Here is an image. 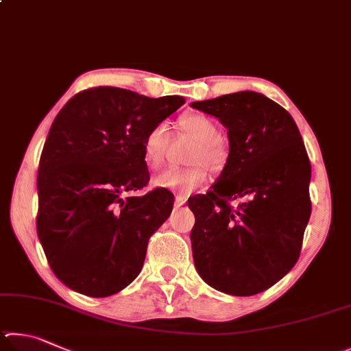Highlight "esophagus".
Listing matches in <instances>:
<instances>
[{
    "instance_id": "esophagus-1",
    "label": "esophagus",
    "mask_w": 351,
    "mask_h": 351,
    "mask_svg": "<svg viewBox=\"0 0 351 351\" xmlns=\"http://www.w3.org/2000/svg\"><path fill=\"white\" fill-rule=\"evenodd\" d=\"M186 195H183V194H177L176 195V206H182V205H185L186 204Z\"/></svg>"
}]
</instances>
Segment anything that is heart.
Here are the masks:
<instances>
[{
	"mask_svg": "<svg viewBox=\"0 0 351 351\" xmlns=\"http://www.w3.org/2000/svg\"><path fill=\"white\" fill-rule=\"evenodd\" d=\"M177 125L183 134L197 140L188 157V162L194 165L188 168H171L165 171L157 177L156 183L158 186L174 189V191L186 195L205 183V166L211 171H222L225 168L230 151L225 141L219 137L217 125L205 114H183ZM141 147H143L146 165L151 169H158L165 163L166 152L169 147V134L166 128L163 125L152 126L145 134Z\"/></svg>",
	"mask_w": 351,
	"mask_h": 351,
	"instance_id": "heart-1",
	"label": "heart"
}]
</instances>
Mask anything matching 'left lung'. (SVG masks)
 Masks as SVG:
<instances>
[{
  "mask_svg": "<svg viewBox=\"0 0 351 351\" xmlns=\"http://www.w3.org/2000/svg\"><path fill=\"white\" fill-rule=\"evenodd\" d=\"M191 106L217 117L230 138L228 162L211 191L188 200L195 268L217 291L253 296L300 256L311 214L308 154L288 110L257 92Z\"/></svg>",
  "mask_w": 351,
  "mask_h": 351,
  "instance_id": "left-lung-1",
  "label": "left lung"
}]
</instances>
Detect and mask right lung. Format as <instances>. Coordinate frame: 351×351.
<instances>
[{
  "label": "right lung",
  "mask_w": 351,
  "mask_h": 351,
  "mask_svg": "<svg viewBox=\"0 0 351 351\" xmlns=\"http://www.w3.org/2000/svg\"><path fill=\"white\" fill-rule=\"evenodd\" d=\"M185 103L98 86L73 95L51 126L38 166L36 232L55 276L92 298L137 278L147 242L174 205L149 183L145 134Z\"/></svg>",
  "instance_id": "add662e5"
}]
</instances>
